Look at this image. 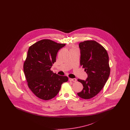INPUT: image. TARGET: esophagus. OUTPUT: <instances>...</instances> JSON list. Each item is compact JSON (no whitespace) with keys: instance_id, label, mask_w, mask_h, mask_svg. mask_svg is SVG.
<instances>
[{"instance_id":"1","label":"esophagus","mask_w":130,"mask_h":130,"mask_svg":"<svg viewBox=\"0 0 130 130\" xmlns=\"http://www.w3.org/2000/svg\"><path fill=\"white\" fill-rule=\"evenodd\" d=\"M69 81H73V82H76V79L75 78H69Z\"/></svg>"}]
</instances>
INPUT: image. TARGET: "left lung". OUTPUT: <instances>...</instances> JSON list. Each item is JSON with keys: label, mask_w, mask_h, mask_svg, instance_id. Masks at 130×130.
<instances>
[{"label": "left lung", "mask_w": 130, "mask_h": 130, "mask_svg": "<svg viewBox=\"0 0 130 130\" xmlns=\"http://www.w3.org/2000/svg\"><path fill=\"white\" fill-rule=\"evenodd\" d=\"M81 66L88 74L86 80L78 79L83 85L77 93L81 98L89 99L95 96L104 87L110 74L109 56L107 51L94 40H86L79 44Z\"/></svg>", "instance_id": "left-lung-1"}]
</instances>
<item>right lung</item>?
Returning a JSON list of instances; mask_svg holds the SVG:
<instances>
[{"label":"right lung","mask_w":130,"mask_h":130,"mask_svg":"<svg viewBox=\"0 0 130 130\" xmlns=\"http://www.w3.org/2000/svg\"><path fill=\"white\" fill-rule=\"evenodd\" d=\"M65 45L45 39L29 48L24 72L29 88L40 99L48 100L55 98L62 83L68 80L67 76L59 75L51 70L58 51Z\"/></svg>","instance_id":"right-lung-1"}]
</instances>
